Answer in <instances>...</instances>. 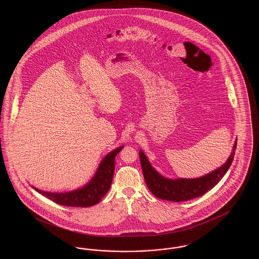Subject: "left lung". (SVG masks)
Returning a JSON list of instances; mask_svg holds the SVG:
<instances>
[{
	"label": "left lung",
	"mask_w": 259,
	"mask_h": 259,
	"mask_svg": "<svg viewBox=\"0 0 259 259\" xmlns=\"http://www.w3.org/2000/svg\"><path fill=\"white\" fill-rule=\"evenodd\" d=\"M236 147L237 139L230 156L222 167L197 179H166L153 169L142 150L139 151V155L146 184L152 194L163 200L184 202L204 195L209 189L220 183L232 164Z\"/></svg>",
	"instance_id": "8db88e82"
}]
</instances>
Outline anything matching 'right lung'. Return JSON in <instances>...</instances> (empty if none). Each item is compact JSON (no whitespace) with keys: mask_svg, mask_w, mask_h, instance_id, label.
I'll return each instance as SVG.
<instances>
[{"mask_svg":"<svg viewBox=\"0 0 259 259\" xmlns=\"http://www.w3.org/2000/svg\"><path fill=\"white\" fill-rule=\"evenodd\" d=\"M122 148L123 147H119L108 153L100 163L98 170L92 180L82 188L65 193L47 192L35 187L33 188H35V190L41 195L62 206L81 208L94 206L107 194L111 187L114 172L115 156Z\"/></svg>","mask_w":259,"mask_h":259,"instance_id":"right-lung-1","label":"right lung"}]
</instances>
